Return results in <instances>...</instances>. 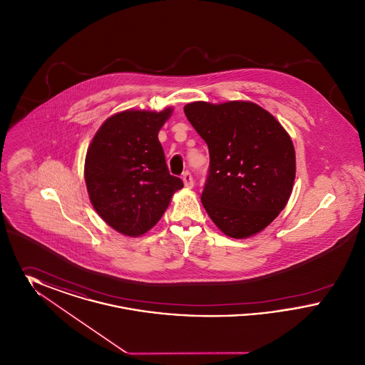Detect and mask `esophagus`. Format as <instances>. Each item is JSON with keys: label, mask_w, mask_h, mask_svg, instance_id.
I'll return each instance as SVG.
<instances>
[{"label": "esophagus", "mask_w": 365, "mask_h": 365, "mask_svg": "<svg viewBox=\"0 0 365 365\" xmlns=\"http://www.w3.org/2000/svg\"><path fill=\"white\" fill-rule=\"evenodd\" d=\"M182 179H183V183H185V186H186V187H189V189L192 187L194 182H192V176H191V174L189 173V171L183 173V175H182Z\"/></svg>", "instance_id": "1"}]
</instances>
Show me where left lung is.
<instances>
[{
    "instance_id": "8db88e82",
    "label": "left lung",
    "mask_w": 365,
    "mask_h": 365,
    "mask_svg": "<svg viewBox=\"0 0 365 365\" xmlns=\"http://www.w3.org/2000/svg\"><path fill=\"white\" fill-rule=\"evenodd\" d=\"M185 115L209 149L201 201L231 238L260 232L286 207L295 178L293 142L280 123L253 103H191Z\"/></svg>"
}]
</instances>
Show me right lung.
<instances>
[{
  "label": "right lung",
  "instance_id": "right-lung-1",
  "mask_svg": "<svg viewBox=\"0 0 365 365\" xmlns=\"http://www.w3.org/2000/svg\"><path fill=\"white\" fill-rule=\"evenodd\" d=\"M163 112L124 110L100 127L87 150L85 180L97 213L116 231L138 237L156 225L180 178L170 174L157 138L170 118Z\"/></svg>",
  "mask_w": 365,
  "mask_h": 365
}]
</instances>
